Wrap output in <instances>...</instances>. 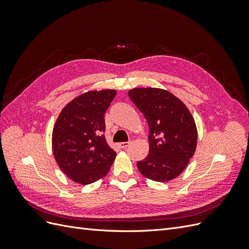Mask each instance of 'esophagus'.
Masks as SVG:
<instances>
[{"instance_id":"34e87169","label":"esophagus","mask_w":249,"mask_h":249,"mask_svg":"<svg viewBox=\"0 0 249 249\" xmlns=\"http://www.w3.org/2000/svg\"><path fill=\"white\" fill-rule=\"evenodd\" d=\"M129 145H130V141H127V142H120V143H119V146L122 147V148H126Z\"/></svg>"}]
</instances>
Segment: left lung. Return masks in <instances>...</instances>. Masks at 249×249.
Here are the masks:
<instances>
[{"label": "left lung", "mask_w": 249, "mask_h": 249, "mask_svg": "<svg viewBox=\"0 0 249 249\" xmlns=\"http://www.w3.org/2000/svg\"><path fill=\"white\" fill-rule=\"evenodd\" d=\"M131 101L149 126V152L137 162L141 175L156 182H168L187 167L197 144V129L186 105L161 88H134Z\"/></svg>", "instance_id": "1"}]
</instances>
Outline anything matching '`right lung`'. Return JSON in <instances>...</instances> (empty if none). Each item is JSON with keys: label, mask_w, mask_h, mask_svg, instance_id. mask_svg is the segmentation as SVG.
Listing matches in <instances>:
<instances>
[{"label": "right lung", "mask_w": 249, "mask_h": 249, "mask_svg": "<svg viewBox=\"0 0 249 249\" xmlns=\"http://www.w3.org/2000/svg\"><path fill=\"white\" fill-rule=\"evenodd\" d=\"M116 90H91L74 97L60 112L52 134L55 160L73 182L88 185L109 172L116 153L106 141L105 113Z\"/></svg>", "instance_id": "right-lung-1"}]
</instances>
